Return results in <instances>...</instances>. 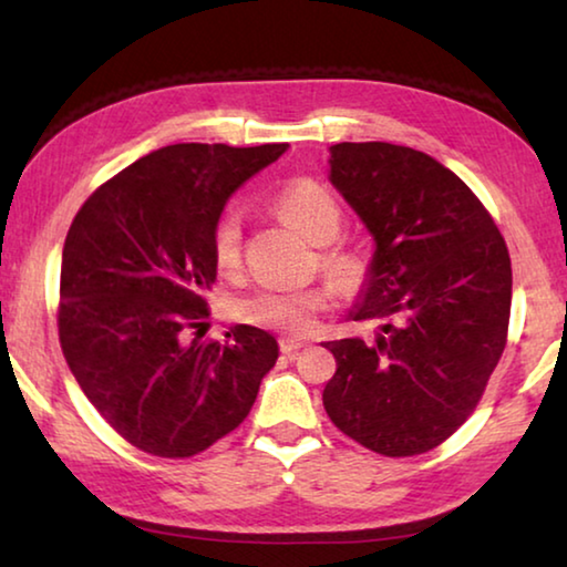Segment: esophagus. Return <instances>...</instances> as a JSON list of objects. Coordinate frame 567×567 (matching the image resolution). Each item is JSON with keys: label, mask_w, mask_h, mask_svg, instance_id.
Listing matches in <instances>:
<instances>
[{"label": "esophagus", "mask_w": 567, "mask_h": 567, "mask_svg": "<svg viewBox=\"0 0 567 567\" xmlns=\"http://www.w3.org/2000/svg\"><path fill=\"white\" fill-rule=\"evenodd\" d=\"M300 348H305L302 340H295V338H282V340H280V350H282L285 354H295Z\"/></svg>", "instance_id": "1"}]
</instances>
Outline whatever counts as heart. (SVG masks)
Returning a JSON list of instances; mask_svg holds the SVG:
<instances>
[{
	"label": "heart",
	"mask_w": 567,
	"mask_h": 567,
	"mask_svg": "<svg viewBox=\"0 0 567 567\" xmlns=\"http://www.w3.org/2000/svg\"><path fill=\"white\" fill-rule=\"evenodd\" d=\"M275 209L297 233L315 245H328L340 235L342 207L332 192L310 177H292L275 192ZM243 243V223L235 209L219 217L213 237V252L219 270H235ZM322 270L334 277L342 287H358L368 275V262L354 249H324ZM330 302V292L322 287L312 290H285V287H260V290L239 297L235 318L257 328L277 330L285 334H305L315 328L320 310Z\"/></svg>",
	"instance_id": "1"
}]
</instances>
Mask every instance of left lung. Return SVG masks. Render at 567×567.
Returning a JSON list of instances; mask_svg holds the SVG:
<instances>
[{
    "label": "left lung",
    "instance_id": "left-lung-1",
    "mask_svg": "<svg viewBox=\"0 0 567 567\" xmlns=\"http://www.w3.org/2000/svg\"><path fill=\"white\" fill-rule=\"evenodd\" d=\"M330 182L375 243L350 320L378 330L324 342L338 370L322 405L380 455L427 453L470 417L505 350V239L453 169L412 147L340 142Z\"/></svg>",
    "mask_w": 567,
    "mask_h": 567
}]
</instances>
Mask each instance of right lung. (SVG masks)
<instances>
[{
  "instance_id": "right-lung-1",
  "label": "right lung",
  "mask_w": 567,
  "mask_h": 567,
  "mask_svg": "<svg viewBox=\"0 0 567 567\" xmlns=\"http://www.w3.org/2000/svg\"><path fill=\"white\" fill-rule=\"evenodd\" d=\"M287 147L155 150L104 182L66 233L64 360L100 415L150 455L189 457L233 433L275 368L277 340L252 324L229 328L225 342L185 334L207 318L227 199Z\"/></svg>"
}]
</instances>
